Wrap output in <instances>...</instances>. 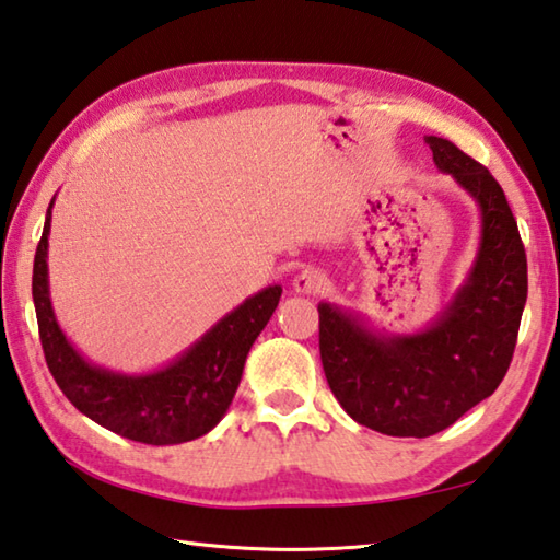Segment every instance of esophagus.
Listing matches in <instances>:
<instances>
[{
    "label": "esophagus",
    "instance_id": "34e87169",
    "mask_svg": "<svg viewBox=\"0 0 560 560\" xmlns=\"http://www.w3.org/2000/svg\"><path fill=\"white\" fill-rule=\"evenodd\" d=\"M325 287V273L320 269L306 267L293 277V291L296 293H318Z\"/></svg>",
    "mask_w": 560,
    "mask_h": 560
}]
</instances>
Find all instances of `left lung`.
<instances>
[{"instance_id": "left-lung-1", "label": "left lung", "mask_w": 560, "mask_h": 560, "mask_svg": "<svg viewBox=\"0 0 560 560\" xmlns=\"http://www.w3.org/2000/svg\"><path fill=\"white\" fill-rule=\"evenodd\" d=\"M433 164L480 210V240L460 287L411 332L377 330L320 301L325 380L350 419L384 435L425 439L494 394L510 370L526 303V254L500 183L448 139L425 137Z\"/></svg>"}]
</instances>
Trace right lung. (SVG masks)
<instances>
[{"label":"right lung","mask_w":560,"mask_h":560,"mask_svg":"<svg viewBox=\"0 0 560 560\" xmlns=\"http://www.w3.org/2000/svg\"><path fill=\"white\" fill-rule=\"evenodd\" d=\"M34 257V308L40 345L60 392L103 429L147 445L186 443L210 433L228 413L247 354L279 306L273 283L245 299L164 368L117 372L90 362L56 318L48 283L50 210Z\"/></svg>","instance_id":"1"}]
</instances>
